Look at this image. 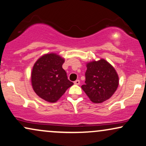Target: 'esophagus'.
<instances>
[{
	"mask_svg": "<svg viewBox=\"0 0 146 146\" xmlns=\"http://www.w3.org/2000/svg\"><path fill=\"white\" fill-rule=\"evenodd\" d=\"M74 84H76V85H79V84H80V80H76L75 82H74Z\"/></svg>",
	"mask_w": 146,
	"mask_h": 146,
	"instance_id": "obj_1",
	"label": "esophagus"
}]
</instances>
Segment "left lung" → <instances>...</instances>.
<instances>
[{
	"instance_id": "left-lung-1",
	"label": "left lung",
	"mask_w": 146,
	"mask_h": 146,
	"mask_svg": "<svg viewBox=\"0 0 146 146\" xmlns=\"http://www.w3.org/2000/svg\"><path fill=\"white\" fill-rule=\"evenodd\" d=\"M86 68L82 90L94 103L109 99L119 86V76L114 67L107 60L100 59L88 62Z\"/></svg>"
}]
</instances>
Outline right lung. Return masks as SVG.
Segmentation results:
<instances>
[{
	"label": "right lung",
	"mask_w": 146,
	"mask_h": 146,
	"mask_svg": "<svg viewBox=\"0 0 146 146\" xmlns=\"http://www.w3.org/2000/svg\"><path fill=\"white\" fill-rule=\"evenodd\" d=\"M64 58L55 53L43 55L32 69L31 84L37 96L45 101L55 103L74 84L62 68Z\"/></svg>",
	"instance_id": "1"
}]
</instances>
